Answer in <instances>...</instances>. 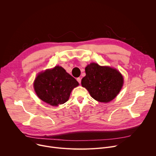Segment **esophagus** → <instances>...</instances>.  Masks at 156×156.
<instances>
[{"label": "esophagus", "instance_id": "1", "mask_svg": "<svg viewBox=\"0 0 156 156\" xmlns=\"http://www.w3.org/2000/svg\"><path fill=\"white\" fill-rule=\"evenodd\" d=\"M76 80H77V81H78L79 83H81V79L80 78H77Z\"/></svg>", "mask_w": 156, "mask_h": 156}]
</instances>
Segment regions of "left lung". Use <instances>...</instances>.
<instances>
[{
  "mask_svg": "<svg viewBox=\"0 0 156 156\" xmlns=\"http://www.w3.org/2000/svg\"><path fill=\"white\" fill-rule=\"evenodd\" d=\"M85 72L81 85L95 100L101 102H110L121 90L123 78L116 69L91 63L85 68Z\"/></svg>",
  "mask_w": 156,
  "mask_h": 156,
  "instance_id": "obj_1",
  "label": "left lung"
}]
</instances>
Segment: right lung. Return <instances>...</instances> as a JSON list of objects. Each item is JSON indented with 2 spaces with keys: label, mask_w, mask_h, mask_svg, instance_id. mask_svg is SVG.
<instances>
[{
  "label": "right lung",
  "mask_w": 156,
  "mask_h": 156,
  "mask_svg": "<svg viewBox=\"0 0 156 156\" xmlns=\"http://www.w3.org/2000/svg\"><path fill=\"white\" fill-rule=\"evenodd\" d=\"M78 81L61 66L40 73L35 79L34 88L37 96L53 106L63 104L69 99Z\"/></svg>",
  "instance_id": "obj_1"
}]
</instances>
